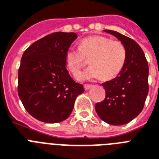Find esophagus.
Returning a JSON list of instances; mask_svg holds the SVG:
<instances>
[{
  "mask_svg": "<svg viewBox=\"0 0 159 159\" xmlns=\"http://www.w3.org/2000/svg\"><path fill=\"white\" fill-rule=\"evenodd\" d=\"M92 85H84V89L86 90V91H87V90H89L90 88H92Z\"/></svg>",
  "mask_w": 159,
  "mask_h": 159,
  "instance_id": "obj_1",
  "label": "esophagus"
}]
</instances>
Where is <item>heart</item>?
I'll return each instance as SVG.
<instances>
[{
	"instance_id": "1",
	"label": "heart",
	"mask_w": 159,
	"mask_h": 159,
	"mask_svg": "<svg viewBox=\"0 0 159 159\" xmlns=\"http://www.w3.org/2000/svg\"><path fill=\"white\" fill-rule=\"evenodd\" d=\"M89 58L91 67L78 75L81 81L108 80L116 77L125 63L126 49L120 41L102 35H93L81 40L79 48L71 47L66 51L65 62L72 74L77 75Z\"/></svg>"
}]
</instances>
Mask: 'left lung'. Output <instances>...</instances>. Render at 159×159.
I'll use <instances>...</instances> for the list:
<instances>
[{
  "label": "left lung",
  "instance_id": "left-lung-1",
  "mask_svg": "<svg viewBox=\"0 0 159 159\" xmlns=\"http://www.w3.org/2000/svg\"><path fill=\"white\" fill-rule=\"evenodd\" d=\"M114 35L126 49V60L121 72L114 79L102 83L106 98L95 109L102 120L112 125H121L139 115L148 93V66L140 46L127 36L113 30Z\"/></svg>",
  "mask_w": 159,
  "mask_h": 159
}]
</instances>
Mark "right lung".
Segmentation results:
<instances>
[{
  "mask_svg": "<svg viewBox=\"0 0 159 159\" xmlns=\"http://www.w3.org/2000/svg\"><path fill=\"white\" fill-rule=\"evenodd\" d=\"M77 38L75 33L56 32L31 44L22 55L18 94L29 114L45 123L69 117L77 96L84 92L67 70L65 53Z\"/></svg>",
  "mask_w": 159,
  "mask_h": 159,
  "instance_id": "right-lung-1",
  "label": "right lung"
}]
</instances>
